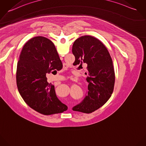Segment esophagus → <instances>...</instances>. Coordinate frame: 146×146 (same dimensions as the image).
Here are the masks:
<instances>
[{
    "label": "esophagus",
    "mask_w": 146,
    "mask_h": 146,
    "mask_svg": "<svg viewBox=\"0 0 146 146\" xmlns=\"http://www.w3.org/2000/svg\"><path fill=\"white\" fill-rule=\"evenodd\" d=\"M63 81H64V82H67L68 78H65V77H63Z\"/></svg>",
    "instance_id": "obj_1"
}]
</instances>
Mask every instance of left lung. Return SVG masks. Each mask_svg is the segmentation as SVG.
<instances>
[{"label":"left lung","mask_w":146,"mask_h":146,"mask_svg":"<svg viewBox=\"0 0 146 146\" xmlns=\"http://www.w3.org/2000/svg\"><path fill=\"white\" fill-rule=\"evenodd\" d=\"M72 53L76 64H80L82 68L83 63L87 64L88 74L83 96L73 110L93 112L104 105L112 94L115 81L112 59L101 41L90 35H83L76 39Z\"/></svg>","instance_id":"left-lung-1"}]
</instances>
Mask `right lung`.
<instances>
[{"label": "right lung", "instance_id": "1", "mask_svg": "<svg viewBox=\"0 0 146 146\" xmlns=\"http://www.w3.org/2000/svg\"><path fill=\"white\" fill-rule=\"evenodd\" d=\"M58 56L53 42L38 36L25 43L19 56L16 76L18 91L24 102L38 112L56 103L54 86L47 81L46 74L62 64Z\"/></svg>", "mask_w": 146, "mask_h": 146}]
</instances>
